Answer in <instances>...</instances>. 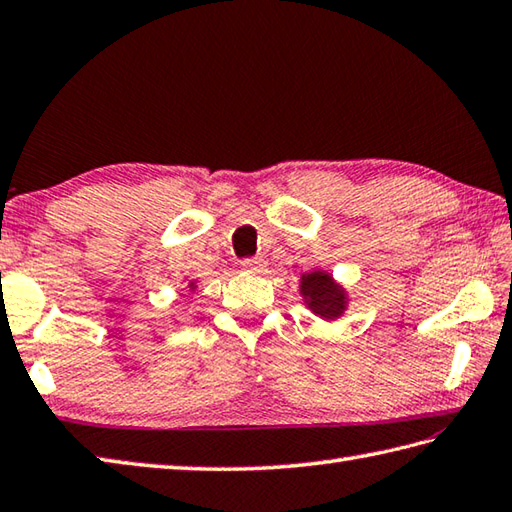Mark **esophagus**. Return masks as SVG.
Returning <instances> with one entry per match:
<instances>
[{"mask_svg": "<svg viewBox=\"0 0 512 512\" xmlns=\"http://www.w3.org/2000/svg\"><path fill=\"white\" fill-rule=\"evenodd\" d=\"M266 259L264 257H250V259H244L242 262V268L246 270V273H262V270L266 268Z\"/></svg>", "mask_w": 512, "mask_h": 512, "instance_id": "1", "label": "esophagus"}]
</instances>
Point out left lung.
I'll return each mask as SVG.
<instances>
[{
	"label": "left lung",
	"instance_id": "1",
	"mask_svg": "<svg viewBox=\"0 0 512 512\" xmlns=\"http://www.w3.org/2000/svg\"><path fill=\"white\" fill-rule=\"evenodd\" d=\"M299 295L306 308L324 322H337L348 308V290L337 282L333 273L324 268H315L299 279Z\"/></svg>",
	"mask_w": 512,
	"mask_h": 512
}]
</instances>
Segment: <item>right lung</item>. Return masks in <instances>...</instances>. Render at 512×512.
I'll return each mask as SVG.
<instances>
[{
  "label": "right lung",
  "mask_w": 512,
  "mask_h": 512,
  "mask_svg": "<svg viewBox=\"0 0 512 512\" xmlns=\"http://www.w3.org/2000/svg\"><path fill=\"white\" fill-rule=\"evenodd\" d=\"M188 288H190V290H195V288H197V284H195V282H188Z\"/></svg>",
  "instance_id": "1"
}]
</instances>
